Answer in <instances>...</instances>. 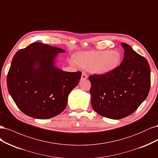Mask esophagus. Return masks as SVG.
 Masks as SVG:
<instances>
[{"mask_svg":"<svg viewBox=\"0 0 158 158\" xmlns=\"http://www.w3.org/2000/svg\"><path fill=\"white\" fill-rule=\"evenodd\" d=\"M87 78H88V76L86 75L85 73H82V75H81V80H85V79H87Z\"/></svg>","mask_w":158,"mask_h":158,"instance_id":"34e87169","label":"esophagus"}]
</instances>
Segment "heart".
<instances>
[{
  "label": "heart",
  "mask_w": 158,
  "mask_h": 158,
  "mask_svg": "<svg viewBox=\"0 0 158 158\" xmlns=\"http://www.w3.org/2000/svg\"><path fill=\"white\" fill-rule=\"evenodd\" d=\"M121 61V54L118 50H106L79 52L76 55V59L70 58L69 62L72 65L89 69L94 73L105 75L114 72Z\"/></svg>",
  "instance_id": "heart-1"
}]
</instances>
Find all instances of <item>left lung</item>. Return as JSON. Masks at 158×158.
I'll return each mask as SVG.
<instances>
[{
  "label": "left lung",
  "mask_w": 158,
  "mask_h": 158,
  "mask_svg": "<svg viewBox=\"0 0 158 158\" xmlns=\"http://www.w3.org/2000/svg\"><path fill=\"white\" fill-rule=\"evenodd\" d=\"M124 58L114 72L90 75L91 105L105 118L119 119L133 114L145 100L150 88L147 60L131 46L121 43Z\"/></svg>",
  "instance_id": "left-lung-1"
}]
</instances>
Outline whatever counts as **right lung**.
Segmentation results:
<instances>
[{"label":"right lung","instance_id":"1","mask_svg":"<svg viewBox=\"0 0 158 158\" xmlns=\"http://www.w3.org/2000/svg\"><path fill=\"white\" fill-rule=\"evenodd\" d=\"M62 48L33 43L18 50L7 75L9 94L23 114L46 119L62 113L81 72H64L56 66Z\"/></svg>","mask_w":158,"mask_h":158}]
</instances>
